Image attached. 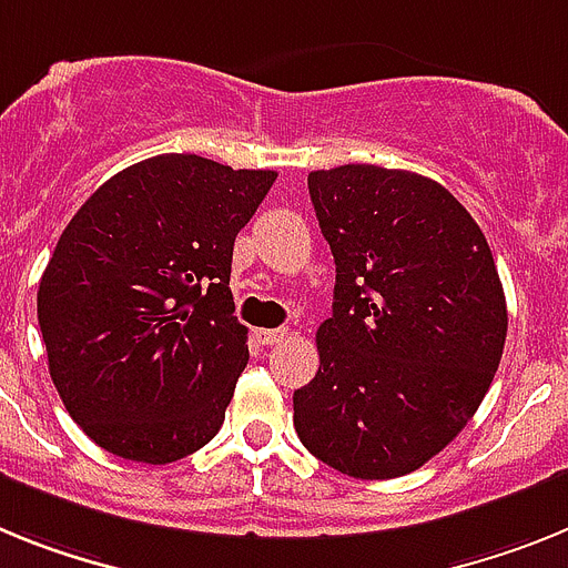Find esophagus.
I'll list each match as a JSON object with an SVG mask.
<instances>
[{"instance_id": "esophagus-1", "label": "esophagus", "mask_w": 568, "mask_h": 568, "mask_svg": "<svg viewBox=\"0 0 568 568\" xmlns=\"http://www.w3.org/2000/svg\"><path fill=\"white\" fill-rule=\"evenodd\" d=\"M285 337H288V328H260V332H256V339L263 345H277L283 343Z\"/></svg>"}]
</instances>
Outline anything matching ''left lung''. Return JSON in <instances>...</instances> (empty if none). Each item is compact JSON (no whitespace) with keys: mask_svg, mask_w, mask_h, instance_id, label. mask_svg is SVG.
<instances>
[{"mask_svg":"<svg viewBox=\"0 0 568 568\" xmlns=\"http://www.w3.org/2000/svg\"><path fill=\"white\" fill-rule=\"evenodd\" d=\"M308 194L337 283L294 428L343 475H408L463 432L500 366L509 314L495 256L428 176L339 165L312 171Z\"/></svg>","mask_w":568,"mask_h":568,"instance_id":"8db88e82","label":"left lung"}]
</instances>
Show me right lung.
Returning <instances> with one entry per match:
<instances>
[{
  "instance_id": "add662e5",
  "label": "right lung",
  "mask_w": 568,
  "mask_h": 568,
  "mask_svg": "<svg viewBox=\"0 0 568 568\" xmlns=\"http://www.w3.org/2000/svg\"><path fill=\"white\" fill-rule=\"evenodd\" d=\"M277 171L160 154L102 182L39 280L48 368L97 446L165 466L220 432L248 328L231 256Z\"/></svg>"
}]
</instances>
